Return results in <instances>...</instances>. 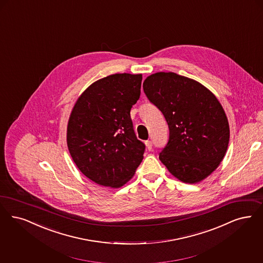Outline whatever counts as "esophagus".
Here are the masks:
<instances>
[{
  "label": "esophagus",
  "mask_w": 263,
  "mask_h": 263,
  "mask_svg": "<svg viewBox=\"0 0 263 263\" xmlns=\"http://www.w3.org/2000/svg\"><path fill=\"white\" fill-rule=\"evenodd\" d=\"M145 143H146V146H147V149H148V151H151V149L153 148V142H152V141H148V140H147V141H146Z\"/></svg>",
  "instance_id": "34e87169"
}]
</instances>
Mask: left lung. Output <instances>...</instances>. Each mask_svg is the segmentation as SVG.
<instances>
[{"mask_svg":"<svg viewBox=\"0 0 263 263\" xmlns=\"http://www.w3.org/2000/svg\"><path fill=\"white\" fill-rule=\"evenodd\" d=\"M143 88L168 124V142L159 153L160 161L185 183L206 178L222 161L230 138L218 100L199 82L174 72L153 74Z\"/></svg>","mask_w":263,"mask_h":263,"instance_id":"1","label":"left lung"}]
</instances>
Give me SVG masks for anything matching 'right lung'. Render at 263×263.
Masks as SVG:
<instances>
[{
  "instance_id": "1",
  "label": "right lung",
  "mask_w": 263,
  "mask_h": 263,
  "mask_svg": "<svg viewBox=\"0 0 263 263\" xmlns=\"http://www.w3.org/2000/svg\"><path fill=\"white\" fill-rule=\"evenodd\" d=\"M142 74H112L91 85L74 105L67 147L77 167L95 183L124 185L143 160L130 110L141 95Z\"/></svg>"
}]
</instances>
